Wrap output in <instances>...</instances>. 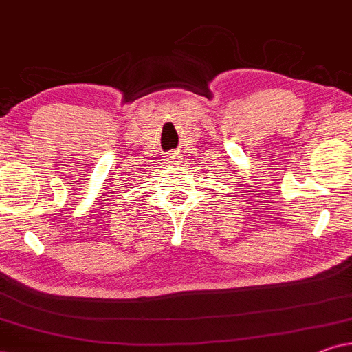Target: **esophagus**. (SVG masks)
I'll use <instances>...</instances> for the list:
<instances>
[{
	"instance_id": "esophagus-1",
	"label": "esophagus",
	"mask_w": 352,
	"mask_h": 352,
	"mask_svg": "<svg viewBox=\"0 0 352 352\" xmlns=\"http://www.w3.org/2000/svg\"><path fill=\"white\" fill-rule=\"evenodd\" d=\"M179 160H181V158H179V155H177V153H168V155H166V163H171V165H175V163H177Z\"/></svg>"
}]
</instances>
